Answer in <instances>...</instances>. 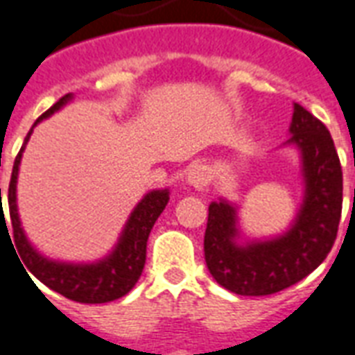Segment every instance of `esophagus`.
<instances>
[{
	"label": "esophagus",
	"instance_id": "34e87169",
	"mask_svg": "<svg viewBox=\"0 0 355 355\" xmlns=\"http://www.w3.org/2000/svg\"><path fill=\"white\" fill-rule=\"evenodd\" d=\"M207 182H209V175L205 167L196 165V167L190 169V173H188V184L193 186V188H198V190H201V188H205V186H207Z\"/></svg>",
	"mask_w": 355,
	"mask_h": 355
}]
</instances>
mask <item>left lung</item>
I'll return each mask as SVG.
<instances>
[{
  "mask_svg": "<svg viewBox=\"0 0 355 355\" xmlns=\"http://www.w3.org/2000/svg\"><path fill=\"white\" fill-rule=\"evenodd\" d=\"M291 139L302 157L304 203L283 236L238 245V215L226 200L209 205L205 262L218 285L243 297L274 295L327 259L343 213V169L327 127L295 102Z\"/></svg>",
  "mask_w": 355,
  "mask_h": 355,
  "instance_id": "left-lung-1",
  "label": "left lung"
}]
</instances>
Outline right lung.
I'll return each mask as SVG.
<instances>
[{
  "label": "right lung",
  "instance_id": "right-lung-1",
  "mask_svg": "<svg viewBox=\"0 0 355 355\" xmlns=\"http://www.w3.org/2000/svg\"><path fill=\"white\" fill-rule=\"evenodd\" d=\"M72 98V94H64L58 102H55L45 114L35 119L37 125L42 119L49 117L53 112H57L64 106L66 102ZM34 129V127H32ZM32 129L24 139V144L20 148L19 155L12 165L11 182H9V216H11L12 232L9 239L17 247L22 264L49 289L57 291L62 297L83 302V304H102L110 302L127 295L139 282L142 268L146 262V241L150 232L154 228L157 216L162 215L163 209L169 201V190H154L146 193L125 224L121 238L117 241L116 249L98 262L93 264H66V262H55L45 259L30 245V241L24 236V230L20 226L19 213H17V177H19V165L22 159V152L26 148V142L32 135ZM0 203H1V188H0ZM5 223L3 207H1L0 226ZM9 234V230H7Z\"/></svg>",
  "mask_w": 355,
  "mask_h": 355
}]
</instances>
